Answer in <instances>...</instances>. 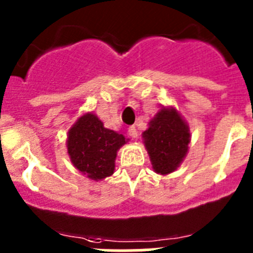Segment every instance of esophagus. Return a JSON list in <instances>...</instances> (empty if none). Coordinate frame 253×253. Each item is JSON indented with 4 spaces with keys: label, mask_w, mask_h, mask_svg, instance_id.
Instances as JSON below:
<instances>
[{
    "label": "esophagus",
    "mask_w": 253,
    "mask_h": 253,
    "mask_svg": "<svg viewBox=\"0 0 253 253\" xmlns=\"http://www.w3.org/2000/svg\"><path fill=\"white\" fill-rule=\"evenodd\" d=\"M128 133H129V135H130L131 138H137L138 137V131H137V128H135V126H129Z\"/></svg>",
    "instance_id": "1"
}]
</instances>
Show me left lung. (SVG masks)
I'll return each mask as SVG.
<instances>
[{
    "label": "left lung",
    "instance_id": "8db88e82",
    "mask_svg": "<svg viewBox=\"0 0 253 253\" xmlns=\"http://www.w3.org/2000/svg\"><path fill=\"white\" fill-rule=\"evenodd\" d=\"M154 172L169 175L186 157L190 129L175 107L163 106L142 134Z\"/></svg>",
    "mask_w": 253,
    "mask_h": 253
}]
</instances>
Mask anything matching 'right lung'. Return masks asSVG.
<instances>
[{
  "label": "right lung",
  "instance_id": "obj_1",
  "mask_svg": "<svg viewBox=\"0 0 253 253\" xmlns=\"http://www.w3.org/2000/svg\"><path fill=\"white\" fill-rule=\"evenodd\" d=\"M126 142L123 134L105 128L95 114L87 113L69 129L67 149L78 171L99 181L113 175L116 153Z\"/></svg>",
  "mask_w": 253,
  "mask_h": 253
}]
</instances>
